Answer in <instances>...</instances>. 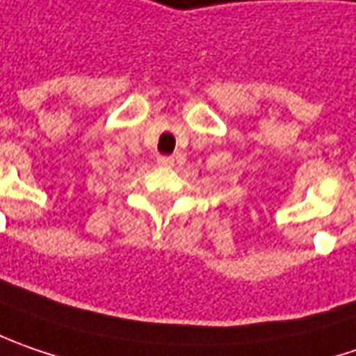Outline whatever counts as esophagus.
Instances as JSON below:
<instances>
[{"instance_id":"obj_1","label":"esophagus","mask_w":356,"mask_h":356,"mask_svg":"<svg viewBox=\"0 0 356 356\" xmlns=\"http://www.w3.org/2000/svg\"><path fill=\"white\" fill-rule=\"evenodd\" d=\"M173 161H175L173 157H165V155H159V157H157V163H159L161 167H171Z\"/></svg>"}]
</instances>
